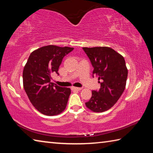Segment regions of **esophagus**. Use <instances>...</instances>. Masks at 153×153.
Wrapping results in <instances>:
<instances>
[{"instance_id":"34e87169","label":"esophagus","mask_w":153,"mask_h":153,"mask_svg":"<svg viewBox=\"0 0 153 153\" xmlns=\"http://www.w3.org/2000/svg\"><path fill=\"white\" fill-rule=\"evenodd\" d=\"M82 88H77V87H71L72 90H81Z\"/></svg>"}]
</instances>
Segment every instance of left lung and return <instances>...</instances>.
<instances>
[{"mask_svg": "<svg viewBox=\"0 0 153 153\" xmlns=\"http://www.w3.org/2000/svg\"><path fill=\"white\" fill-rule=\"evenodd\" d=\"M94 67L93 75L100 80V88L92 90L86 106L90 111L102 113L117 102L125 90L128 69L123 56L107 46L83 47Z\"/></svg>", "mask_w": 153, "mask_h": 153, "instance_id": "1", "label": "left lung"}]
</instances>
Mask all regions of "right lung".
I'll return each mask as SVG.
<instances>
[{"label": "right lung", "instance_id": "add662e5", "mask_svg": "<svg viewBox=\"0 0 153 153\" xmlns=\"http://www.w3.org/2000/svg\"><path fill=\"white\" fill-rule=\"evenodd\" d=\"M74 48L48 45L33 51L23 71V84L32 105L40 113L56 115L65 109L71 90L51 82V75L59 74L63 58Z\"/></svg>", "mask_w": 153, "mask_h": 153}]
</instances>
